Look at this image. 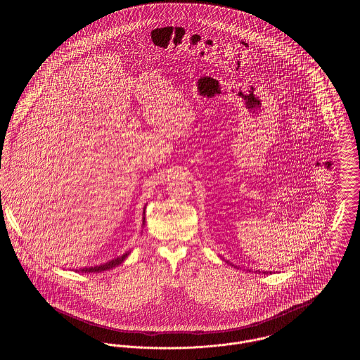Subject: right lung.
I'll return each instance as SVG.
<instances>
[{"instance_id": "obj_1", "label": "right lung", "mask_w": 360, "mask_h": 360, "mask_svg": "<svg viewBox=\"0 0 360 360\" xmlns=\"http://www.w3.org/2000/svg\"><path fill=\"white\" fill-rule=\"evenodd\" d=\"M143 224H144V219H143ZM128 255H129V252H125L124 255L116 257V259H112V260H109V262H106V263H103V264H100V266L85 267V269H81V270H77V271H81V273H101V271H106V270H110V269H113V267L121 264Z\"/></svg>"}]
</instances>
